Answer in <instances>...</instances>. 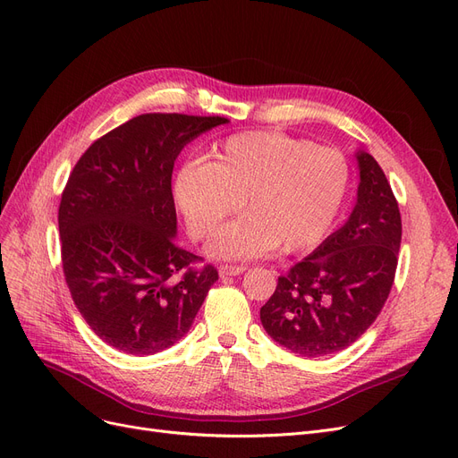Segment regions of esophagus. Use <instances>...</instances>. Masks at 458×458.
<instances>
[{
    "label": "esophagus",
    "mask_w": 458,
    "mask_h": 458,
    "mask_svg": "<svg viewBox=\"0 0 458 458\" xmlns=\"http://www.w3.org/2000/svg\"><path fill=\"white\" fill-rule=\"evenodd\" d=\"M246 270V267H239V265H219V276L227 278V276H239Z\"/></svg>",
    "instance_id": "34e87169"
}]
</instances>
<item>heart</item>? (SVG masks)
I'll return each instance as SVG.
<instances>
[{
    "instance_id": "1",
    "label": "heart",
    "mask_w": 458,
    "mask_h": 458,
    "mask_svg": "<svg viewBox=\"0 0 458 458\" xmlns=\"http://www.w3.org/2000/svg\"><path fill=\"white\" fill-rule=\"evenodd\" d=\"M350 165L333 148L282 133L233 135L207 157L188 163L173 182L190 234L210 236L241 207L244 216L216 234L208 251L251 259L276 250H312L331 233L350 191Z\"/></svg>"
}]
</instances>
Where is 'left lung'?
Masks as SVG:
<instances>
[{
	"instance_id": "8db88e82",
	"label": "left lung",
	"mask_w": 458,
	"mask_h": 458,
	"mask_svg": "<svg viewBox=\"0 0 458 458\" xmlns=\"http://www.w3.org/2000/svg\"><path fill=\"white\" fill-rule=\"evenodd\" d=\"M357 203L347 222L278 278L261 308L268 336L301 357L333 355L376 321L393 287L402 219L377 161L359 150Z\"/></svg>"
}]
</instances>
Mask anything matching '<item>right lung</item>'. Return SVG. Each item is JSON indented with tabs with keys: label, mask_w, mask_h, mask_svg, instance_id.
<instances>
[{
	"label": "right lung",
	"mask_w": 458,
	"mask_h": 458,
	"mask_svg": "<svg viewBox=\"0 0 458 458\" xmlns=\"http://www.w3.org/2000/svg\"><path fill=\"white\" fill-rule=\"evenodd\" d=\"M222 116L140 114L82 154L58 212L65 282L103 342L154 355L184 336L217 280L176 239L173 167Z\"/></svg>",
	"instance_id": "obj_1"
}]
</instances>
